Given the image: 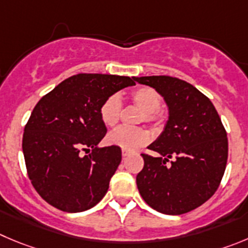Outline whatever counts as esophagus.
I'll return each mask as SVG.
<instances>
[{"mask_svg": "<svg viewBox=\"0 0 248 248\" xmlns=\"http://www.w3.org/2000/svg\"><path fill=\"white\" fill-rule=\"evenodd\" d=\"M129 154H131V150L122 149V156H124V158H126V156H128Z\"/></svg>", "mask_w": 248, "mask_h": 248, "instance_id": "esophagus-1", "label": "esophagus"}]
</instances>
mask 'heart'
<instances>
[{
  "mask_svg": "<svg viewBox=\"0 0 248 248\" xmlns=\"http://www.w3.org/2000/svg\"><path fill=\"white\" fill-rule=\"evenodd\" d=\"M129 99L137 108L142 110L140 115V122L158 126L163 122L164 113L160 105L163 98L156 89L147 85L136 88L129 94ZM122 100L119 94H111L101 103L99 108V116L105 126H116L121 117ZM149 133L142 127L129 128L119 127L106 136V143L108 145L119 147L122 149L135 150L143 147L149 142Z\"/></svg>",
  "mask_w": 248,
  "mask_h": 248,
  "instance_id": "1",
  "label": "heart"
}]
</instances>
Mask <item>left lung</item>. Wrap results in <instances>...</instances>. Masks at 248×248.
<instances>
[{
    "label": "left lung",
    "mask_w": 248,
    "mask_h": 248,
    "mask_svg": "<svg viewBox=\"0 0 248 248\" xmlns=\"http://www.w3.org/2000/svg\"><path fill=\"white\" fill-rule=\"evenodd\" d=\"M133 79L158 90L169 108L163 133L148 147L160 156L142 154L138 191L149 207L164 214L191 212L212 197L225 172L228 137L218 111L203 93L179 78Z\"/></svg>",
    "instance_id": "obj_1"
}]
</instances>
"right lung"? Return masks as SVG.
I'll return each instance as SVG.
<instances>
[{"mask_svg":"<svg viewBox=\"0 0 248 248\" xmlns=\"http://www.w3.org/2000/svg\"><path fill=\"white\" fill-rule=\"evenodd\" d=\"M135 84L129 77L79 73L39 100L24 127L23 154L31 185L48 204L78 213L105 196L122 153L113 145L98 148L108 132L99 108L108 95Z\"/></svg>","mask_w":248,"mask_h":248,"instance_id":"add662e5","label":"right lung"}]
</instances>
